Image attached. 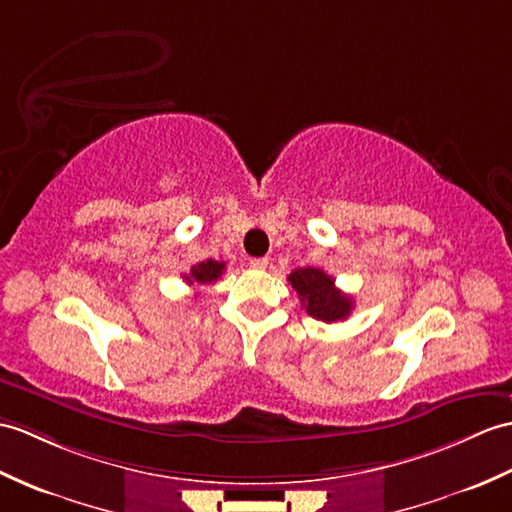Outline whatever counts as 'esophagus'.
<instances>
[{
	"mask_svg": "<svg viewBox=\"0 0 512 512\" xmlns=\"http://www.w3.org/2000/svg\"><path fill=\"white\" fill-rule=\"evenodd\" d=\"M248 266L257 268V270H264L268 266V257H253L251 261H248Z\"/></svg>",
	"mask_w": 512,
	"mask_h": 512,
	"instance_id": "34e87169",
	"label": "esophagus"
}]
</instances>
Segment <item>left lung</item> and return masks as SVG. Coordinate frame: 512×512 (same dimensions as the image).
Segmentation results:
<instances>
[{
    "mask_svg": "<svg viewBox=\"0 0 512 512\" xmlns=\"http://www.w3.org/2000/svg\"><path fill=\"white\" fill-rule=\"evenodd\" d=\"M290 285L301 299L305 312L323 323H338L344 320L351 310V296L336 288V281L320 268H296L288 277Z\"/></svg>",
    "mask_w": 512,
    "mask_h": 512,
    "instance_id": "obj_1",
    "label": "left lung"
}]
</instances>
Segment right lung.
Listing matches in <instances>:
<instances>
[{
    "instance_id": "right-lung-1",
    "label": "right lung",
    "mask_w": 512,
    "mask_h": 512,
    "mask_svg": "<svg viewBox=\"0 0 512 512\" xmlns=\"http://www.w3.org/2000/svg\"><path fill=\"white\" fill-rule=\"evenodd\" d=\"M224 268H227V264H224V261L207 259V261H200V264L192 266V270H189V275H183V279L189 285H209V283L218 281L222 277Z\"/></svg>"
}]
</instances>
